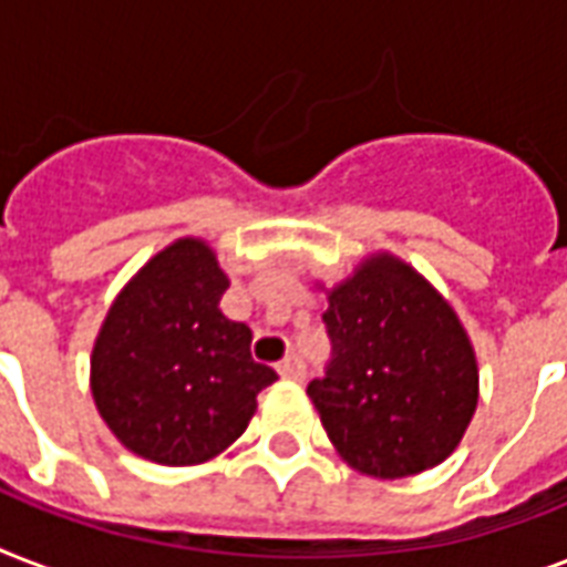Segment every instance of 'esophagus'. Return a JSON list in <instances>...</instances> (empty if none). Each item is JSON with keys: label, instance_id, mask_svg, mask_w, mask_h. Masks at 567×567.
I'll return each instance as SVG.
<instances>
[{"label": "esophagus", "instance_id": "obj_1", "mask_svg": "<svg viewBox=\"0 0 567 567\" xmlns=\"http://www.w3.org/2000/svg\"><path fill=\"white\" fill-rule=\"evenodd\" d=\"M276 371L285 379H306V364H302L300 355H288L285 362L276 364Z\"/></svg>", "mask_w": 567, "mask_h": 567}]
</instances>
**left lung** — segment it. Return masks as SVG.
Instances as JSON below:
<instances>
[{"instance_id":"1","label":"left lung","mask_w":567,"mask_h":567,"mask_svg":"<svg viewBox=\"0 0 567 567\" xmlns=\"http://www.w3.org/2000/svg\"><path fill=\"white\" fill-rule=\"evenodd\" d=\"M332 355L309 382L338 453L379 480L421 474L456 450L476 412V359L456 311L391 256L329 293Z\"/></svg>"}]
</instances>
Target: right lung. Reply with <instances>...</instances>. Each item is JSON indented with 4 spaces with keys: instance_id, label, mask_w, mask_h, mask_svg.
<instances>
[{
    "instance_id": "obj_1",
    "label": "right lung",
    "mask_w": 567,
    "mask_h": 567,
    "mask_svg": "<svg viewBox=\"0 0 567 567\" xmlns=\"http://www.w3.org/2000/svg\"><path fill=\"white\" fill-rule=\"evenodd\" d=\"M229 279L185 238L123 288L102 323L91 388L109 430L158 465H196L247 430L276 371L252 362V332L217 309Z\"/></svg>"
}]
</instances>
